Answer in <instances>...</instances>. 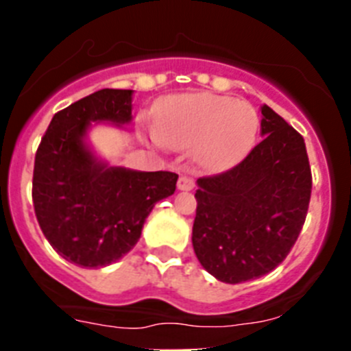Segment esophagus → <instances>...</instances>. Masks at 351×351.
<instances>
[{"instance_id":"obj_1","label":"esophagus","mask_w":351,"mask_h":351,"mask_svg":"<svg viewBox=\"0 0 351 351\" xmlns=\"http://www.w3.org/2000/svg\"><path fill=\"white\" fill-rule=\"evenodd\" d=\"M178 190H181V191L193 190V181H191L188 176H181V178H179V181H178Z\"/></svg>"}]
</instances>
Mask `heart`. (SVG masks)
Listing matches in <instances>:
<instances>
[{"mask_svg": "<svg viewBox=\"0 0 351 351\" xmlns=\"http://www.w3.org/2000/svg\"><path fill=\"white\" fill-rule=\"evenodd\" d=\"M154 128L158 141L170 149L193 147L202 169H230L253 147L260 117L247 101L213 93H195L167 98L156 107Z\"/></svg>", "mask_w": 351, "mask_h": 351, "instance_id": "heart-1", "label": "heart"}]
</instances>
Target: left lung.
<instances>
[{
  "mask_svg": "<svg viewBox=\"0 0 351 351\" xmlns=\"http://www.w3.org/2000/svg\"><path fill=\"white\" fill-rule=\"evenodd\" d=\"M262 142L232 169L197 181L195 255L223 283L274 271L299 237L311 198V167L297 130L262 107Z\"/></svg>",
  "mask_w": 351,
  "mask_h": 351,
  "instance_id": "1",
  "label": "left lung"
}]
</instances>
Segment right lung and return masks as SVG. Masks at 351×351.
<instances>
[{
  "label": "right lung",
  "mask_w": 351,
  "mask_h": 351,
  "mask_svg": "<svg viewBox=\"0 0 351 351\" xmlns=\"http://www.w3.org/2000/svg\"><path fill=\"white\" fill-rule=\"evenodd\" d=\"M132 89H100L54 114L33 170V206L43 235L86 269L117 262L141 239L154 204L176 191L178 173L138 172L96 160L84 137L93 121H132Z\"/></svg>",
  "instance_id": "obj_1"
}]
</instances>
